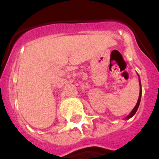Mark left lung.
Returning <instances> with one entry per match:
<instances>
[{
	"mask_svg": "<svg viewBox=\"0 0 159 159\" xmlns=\"http://www.w3.org/2000/svg\"><path fill=\"white\" fill-rule=\"evenodd\" d=\"M139 84H140V92H139V99H138V102H137V103H136L135 107H134V109H133V110L131 111V112H130L128 116H127L126 119H129L130 118L133 117V116H134V114L136 113V111H137L138 108H139V106L140 100H141V95H142V88H141V82H140V79H139Z\"/></svg>",
	"mask_w": 159,
	"mask_h": 159,
	"instance_id": "left-lung-1",
	"label": "left lung"
}]
</instances>
